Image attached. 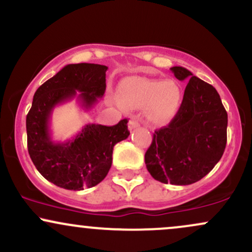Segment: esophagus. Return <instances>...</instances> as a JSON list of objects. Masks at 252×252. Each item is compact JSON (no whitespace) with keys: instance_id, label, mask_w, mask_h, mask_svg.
<instances>
[{"instance_id":"esophagus-1","label":"esophagus","mask_w":252,"mask_h":252,"mask_svg":"<svg viewBox=\"0 0 252 252\" xmlns=\"http://www.w3.org/2000/svg\"><path fill=\"white\" fill-rule=\"evenodd\" d=\"M138 126H140V121H138L136 117L130 118V121H129V129L132 130V129L138 128Z\"/></svg>"}]
</instances>
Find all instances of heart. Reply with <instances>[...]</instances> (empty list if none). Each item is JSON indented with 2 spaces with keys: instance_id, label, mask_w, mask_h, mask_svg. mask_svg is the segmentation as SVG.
Wrapping results in <instances>:
<instances>
[{
  "instance_id": "1",
  "label": "heart",
  "mask_w": 252,
  "mask_h": 252,
  "mask_svg": "<svg viewBox=\"0 0 252 252\" xmlns=\"http://www.w3.org/2000/svg\"><path fill=\"white\" fill-rule=\"evenodd\" d=\"M118 100L128 109L146 106V116L152 123L163 124L178 114L182 102L180 86L173 80L126 78L117 90Z\"/></svg>"
}]
</instances>
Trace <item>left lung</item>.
I'll return each instance as SVG.
<instances>
[{"mask_svg": "<svg viewBox=\"0 0 252 252\" xmlns=\"http://www.w3.org/2000/svg\"><path fill=\"white\" fill-rule=\"evenodd\" d=\"M170 70L176 79L189 84L172 122L155 130L144 161L155 180L184 186L209 174L221 158L226 146L227 112L212 85L181 66Z\"/></svg>", "mask_w": 252, "mask_h": 252, "instance_id": "1", "label": "left lung"}]
</instances>
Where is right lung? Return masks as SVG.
<instances>
[{"label":"right lung","mask_w":252,"mask_h":252,"mask_svg":"<svg viewBox=\"0 0 252 252\" xmlns=\"http://www.w3.org/2000/svg\"><path fill=\"white\" fill-rule=\"evenodd\" d=\"M106 70L98 63H70L34 94L26 118L28 153L40 174L58 187L82 190L99 184L111 167L115 144L130 135L126 118L112 126L86 124L65 142L52 140L53 109L74 97L83 109H91L104 96Z\"/></svg>","instance_id":"right-lung-1"}]
</instances>
